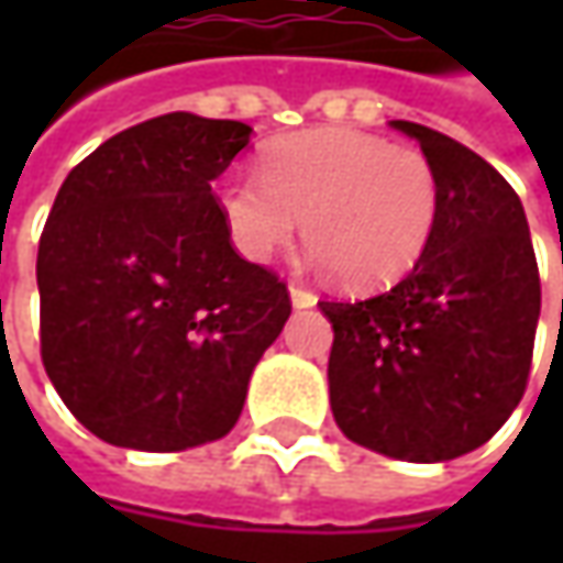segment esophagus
<instances>
[{
  "instance_id": "esophagus-1",
  "label": "esophagus",
  "mask_w": 563,
  "mask_h": 563,
  "mask_svg": "<svg viewBox=\"0 0 563 563\" xmlns=\"http://www.w3.org/2000/svg\"><path fill=\"white\" fill-rule=\"evenodd\" d=\"M291 303L297 307V310H310V307H316V294L307 291V288H297V285H291Z\"/></svg>"
}]
</instances>
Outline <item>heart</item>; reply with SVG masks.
Returning <instances> with one entry per match:
<instances>
[{"label": "heart", "mask_w": 563, "mask_h": 563, "mask_svg": "<svg viewBox=\"0 0 563 563\" xmlns=\"http://www.w3.org/2000/svg\"><path fill=\"white\" fill-rule=\"evenodd\" d=\"M216 206L250 263H269L303 225L319 266L347 288H382L422 260L439 222V178L413 146L316 128L269 143L260 178H222Z\"/></svg>", "instance_id": "b5f03b06"}]
</instances>
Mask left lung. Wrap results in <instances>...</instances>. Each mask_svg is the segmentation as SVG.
Here are the masks:
<instances>
[{
  "label": "left lung",
  "mask_w": 563,
  "mask_h": 563,
  "mask_svg": "<svg viewBox=\"0 0 563 563\" xmlns=\"http://www.w3.org/2000/svg\"><path fill=\"white\" fill-rule=\"evenodd\" d=\"M391 128L435 168L439 222L391 291L319 303L335 332L329 400L351 442L439 464L486 444L523 398L542 288L514 187L464 143Z\"/></svg>",
  "instance_id": "1"
}]
</instances>
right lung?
<instances>
[{
    "instance_id": "obj_1",
    "label": "right lung",
    "mask_w": 563,
    "mask_h": 563,
    "mask_svg": "<svg viewBox=\"0 0 563 563\" xmlns=\"http://www.w3.org/2000/svg\"><path fill=\"white\" fill-rule=\"evenodd\" d=\"M244 121L172 112L75 165L36 253L40 354L97 439L134 451L216 442L291 297L231 247L212 181L250 143Z\"/></svg>"
}]
</instances>
